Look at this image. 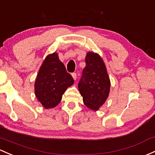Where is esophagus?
<instances>
[{
  "label": "esophagus",
  "instance_id": "obj_1",
  "mask_svg": "<svg viewBox=\"0 0 155 155\" xmlns=\"http://www.w3.org/2000/svg\"><path fill=\"white\" fill-rule=\"evenodd\" d=\"M72 76H73V78L74 80H76V79H77V74H76V73H72Z\"/></svg>",
  "mask_w": 155,
  "mask_h": 155
}]
</instances>
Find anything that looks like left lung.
<instances>
[{
    "label": "left lung",
    "mask_w": 155,
    "mask_h": 155,
    "mask_svg": "<svg viewBox=\"0 0 155 155\" xmlns=\"http://www.w3.org/2000/svg\"><path fill=\"white\" fill-rule=\"evenodd\" d=\"M85 62L78 87L84 105L91 110H98L108 97L110 81L105 62L98 53L87 52Z\"/></svg>",
    "instance_id": "8db88e82"
}]
</instances>
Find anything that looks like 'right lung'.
<instances>
[{
	"label": "right lung",
	"mask_w": 155,
	"mask_h": 155,
	"mask_svg": "<svg viewBox=\"0 0 155 155\" xmlns=\"http://www.w3.org/2000/svg\"><path fill=\"white\" fill-rule=\"evenodd\" d=\"M74 81L67 72L57 53L49 54L39 68L35 82V94L45 108H53L61 102L62 95Z\"/></svg>",
	"instance_id": "obj_1"
}]
</instances>
